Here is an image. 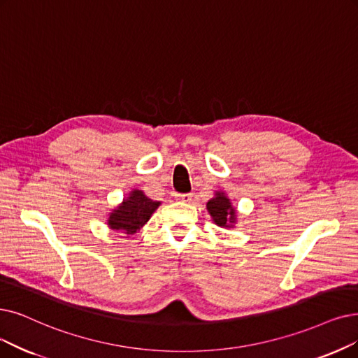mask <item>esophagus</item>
I'll return each instance as SVG.
<instances>
[{
    "instance_id": "obj_1",
    "label": "esophagus",
    "mask_w": 358,
    "mask_h": 358,
    "mask_svg": "<svg viewBox=\"0 0 358 358\" xmlns=\"http://www.w3.org/2000/svg\"><path fill=\"white\" fill-rule=\"evenodd\" d=\"M176 199L183 203H189L192 199V194H176Z\"/></svg>"
}]
</instances>
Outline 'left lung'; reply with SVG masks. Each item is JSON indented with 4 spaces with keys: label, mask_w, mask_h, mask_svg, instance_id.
Returning a JSON list of instances; mask_svg holds the SVG:
<instances>
[{
    "label": "left lung",
    "mask_w": 358,
    "mask_h": 358,
    "mask_svg": "<svg viewBox=\"0 0 358 358\" xmlns=\"http://www.w3.org/2000/svg\"><path fill=\"white\" fill-rule=\"evenodd\" d=\"M207 211L211 216L213 222L220 227L232 229L238 220V211L232 206L231 198L226 195L224 191H216L214 196L208 199Z\"/></svg>",
    "instance_id": "8db88e82"
}]
</instances>
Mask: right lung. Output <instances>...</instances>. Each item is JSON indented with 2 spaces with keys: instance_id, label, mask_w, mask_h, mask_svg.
<instances>
[{
  "instance_id": "right-lung-1",
  "label": "right lung",
  "mask_w": 358,
  "mask_h": 358,
  "mask_svg": "<svg viewBox=\"0 0 358 358\" xmlns=\"http://www.w3.org/2000/svg\"><path fill=\"white\" fill-rule=\"evenodd\" d=\"M160 204V201H152L144 191L132 189L116 208H113L111 213L107 214V226L111 231L132 236L142 226L147 224Z\"/></svg>"
}]
</instances>
